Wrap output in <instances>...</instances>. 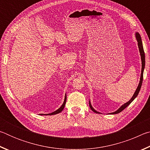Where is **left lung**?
Here are the masks:
<instances>
[{
    "label": "left lung",
    "mask_w": 150,
    "mask_h": 150,
    "mask_svg": "<svg viewBox=\"0 0 150 150\" xmlns=\"http://www.w3.org/2000/svg\"><path fill=\"white\" fill-rule=\"evenodd\" d=\"M135 36H136V38L137 42H138V46L139 48V54H140V56H141V61H142V71H141V75H140V79H139V83L138 84V87H137L136 90L135 92H134V95L132 96V97L130 98V100L128 101V102L124 103V105H122L120 108H119L117 110H116L115 112H111V113H109L110 115H115V114H118L119 112H120L121 111H122L124 108H126L127 106H128L132 102V101L135 99V98L137 97V96H138V93L139 92V91H140V88L142 87V81H143V74H144V68H145V54H144V47H143V44H142V38H141V36L140 35L138 32H136L135 34ZM89 106L91 110H92L95 113H97V114H100V112H98V111H96V110L94 109V108L91 105V101L89 100Z\"/></svg>",
    "instance_id": "8db88e82"
}]
</instances>
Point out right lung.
<instances>
[{
    "instance_id": "right-lung-1",
    "label": "right lung",
    "mask_w": 150,
    "mask_h": 150,
    "mask_svg": "<svg viewBox=\"0 0 150 150\" xmlns=\"http://www.w3.org/2000/svg\"><path fill=\"white\" fill-rule=\"evenodd\" d=\"M66 100H67V95H66V94H65L64 101H63L62 105L60 107L57 109V110H56L54 111V112H52V113H49V114H40V115H56V114H58V113L61 112H62L63 110V108H64V107H65V103H66Z\"/></svg>"
}]
</instances>
